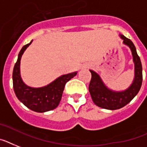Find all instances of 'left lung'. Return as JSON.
Here are the masks:
<instances>
[{
    "instance_id": "left-lung-1",
    "label": "left lung",
    "mask_w": 147,
    "mask_h": 147,
    "mask_svg": "<svg viewBox=\"0 0 147 147\" xmlns=\"http://www.w3.org/2000/svg\"><path fill=\"white\" fill-rule=\"evenodd\" d=\"M121 38L124 40V44L127 45L131 50L135 66V77L130 88L122 92L113 91L104 85L100 76L96 72L90 70L91 79L89 84V91L93 101L99 107L112 110L122 108L129 103L139 92L143 81L142 64L137 53L135 46L131 40L124 35H121Z\"/></svg>"
}]
</instances>
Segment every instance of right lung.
<instances>
[{
  "label": "right lung",
  "mask_w": 147,
  "mask_h": 147,
  "mask_svg": "<svg viewBox=\"0 0 147 147\" xmlns=\"http://www.w3.org/2000/svg\"><path fill=\"white\" fill-rule=\"evenodd\" d=\"M24 45L20 51L13 71V84L16 96L26 107L37 113H45L57 108L61 100L65 84L76 76L77 72L63 75L48 85L40 88H30L22 82L20 72V59L22 53L30 45Z\"/></svg>",
  "instance_id": "right-lung-1"
}]
</instances>
